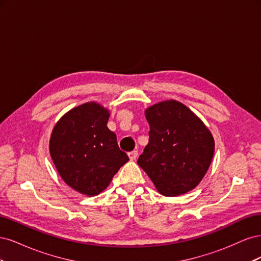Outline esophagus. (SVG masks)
Segmentation results:
<instances>
[{
	"label": "esophagus",
	"mask_w": 261,
	"mask_h": 261,
	"mask_svg": "<svg viewBox=\"0 0 261 261\" xmlns=\"http://www.w3.org/2000/svg\"><path fill=\"white\" fill-rule=\"evenodd\" d=\"M137 155H138V151H137V150H133V151L128 152V156H129L130 160H136Z\"/></svg>",
	"instance_id": "obj_1"
}]
</instances>
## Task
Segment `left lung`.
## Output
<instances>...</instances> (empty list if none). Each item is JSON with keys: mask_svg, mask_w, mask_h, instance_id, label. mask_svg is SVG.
Here are the masks:
<instances>
[{"mask_svg": "<svg viewBox=\"0 0 261 261\" xmlns=\"http://www.w3.org/2000/svg\"><path fill=\"white\" fill-rule=\"evenodd\" d=\"M149 143L137 163L160 194L192 191L206 174L215 152L209 129L186 106L163 101L146 110Z\"/></svg>", "mask_w": 261, "mask_h": 261, "instance_id": "1", "label": "left lung"}]
</instances>
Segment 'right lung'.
<instances>
[{"instance_id":"right-lung-1","label":"right lung","mask_w":261,"mask_h":261,"mask_svg":"<svg viewBox=\"0 0 261 261\" xmlns=\"http://www.w3.org/2000/svg\"><path fill=\"white\" fill-rule=\"evenodd\" d=\"M109 111L94 102L70 110L55 125L50 153L61 177L75 191L94 196L129 160L107 127Z\"/></svg>"}]
</instances>
